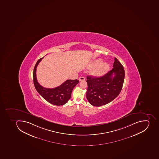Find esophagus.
<instances>
[{"instance_id": "34e87169", "label": "esophagus", "mask_w": 159, "mask_h": 159, "mask_svg": "<svg viewBox=\"0 0 159 159\" xmlns=\"http://www.w3.org/2000/svg\"><path fill=\"white\" fill-rule=\"evenodd\" d=\"M79 81H83V80H85V79L84 77H83V76H81L80 78H79Z\"/></svg>"}]
</instances>
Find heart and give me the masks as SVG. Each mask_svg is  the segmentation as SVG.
<instances>
[{
	"label": "heart",
	"instance_id": "heart-1",
	"mask_svg": "<svg viewBox=\"0 0 159 159\" xmlns=\"http://www.w3.org/2000/svg\"><path fill=\"white\" fill-rule=\"evenodd\" d=\"M91 66H93L91 70V73L94 76H102L108 71L110 66L107 63H103L101 59L95 60L91 63Z\"/></svg>",
	"mask_w": 159,
	"mask_h": 159
}]
</instances>
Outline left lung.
I'll list each match as a JSON object with an SVG mask.
<instances>
[{
  "instance_id": "left-lung-1",
  "label": "left lung",
  "mask_w": 159,
  "mask_h": 159,
  "mask_svg": "<svg viewBox=\"0 0 159 159\" xmlns=\"http://www.w3.org/2000/svg\"><path fill=\"white\" fill-rule=\"evenodd\" d=\"M113 69L101 77L87 76L86 97L89 102L100 107L111 102L121 92L125 79V70L115 57Z\"/></svg>"
}]
</instances>
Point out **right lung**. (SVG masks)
<instances>
[{
	"label": "right lung",
	"instance_id": "add662e5",
	"mask_svg": "<svg viewBox=\"0 0 159 159\" xmlns=\"http://www.w3.org/2000/svg\"><path fill=\"white\" fill-rule=\"evenodd\" d=\"M43 58L38 60L34 70V83L35 89L43 98L47 102L56 106H62L68 102L71 98L72 90L79 83L78 80H68L59 87L48 89L42 87L38 83L36 76V67Z\"/></svg>",
	"mask_w": 159,
	"mask_h": 159
}]
</instances>
